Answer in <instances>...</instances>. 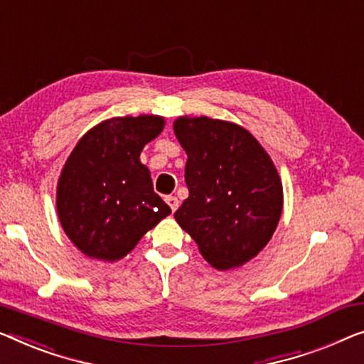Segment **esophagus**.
<instances>
[{
    "label": "esophagus",
    "instance_id": "1",
    "mask_svg": "<svg viewBox=\"0 0 364 364\" xmlns=\"http://www.w3.org/2000/svg\"><path fill=\"white\" fill-rule=\"evenodd\" d=\"M165 200L168 203V205H170V208H171L173 213H175V210L178 209V205H180V200H178L176 196H166Z\"/></svg>",
    "mask_w": 364,
    "mask_h": 364
}]
</instances>
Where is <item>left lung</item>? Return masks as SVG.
I'll return each instance as SVG.
<instances>
[{
    "mask_svg": "<svg viewBox=\"0 0 364 364\" xmlns=\"http://www.w3.org/2000/svg\"><path fill=\"white\" fill-rule=\"evenodd\" d=\"M175 134L188 154L189 191L175 219L214 268L240 267L263 250L279 222L278 171L257 139L237 124L180 117Z\"/></svg>",
    "mask_w": 364,
    "mask_h": 364,
    "instance_id": "8db88e82",
    "label": "left lung"
}]
</instances>
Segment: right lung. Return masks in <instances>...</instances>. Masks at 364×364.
Segmentation results:
<instances>
[{"instance_id": "add662e5", "label": "right lung", "mask_w": 364, "mask_h": 364, "mask_svg": "<svg viewBox=\"0 0 364 364\" xmlns=\"http://www.w3.org/2000/svg\"><path fill=\"white\" fill-rule=\"evenodd\" d=\"M161 129L159 116L114 117L86 132L70 154L57 210L65 234L88 257L122 258L171 213L139 160Z\"/></svg>"}]
</instances>
